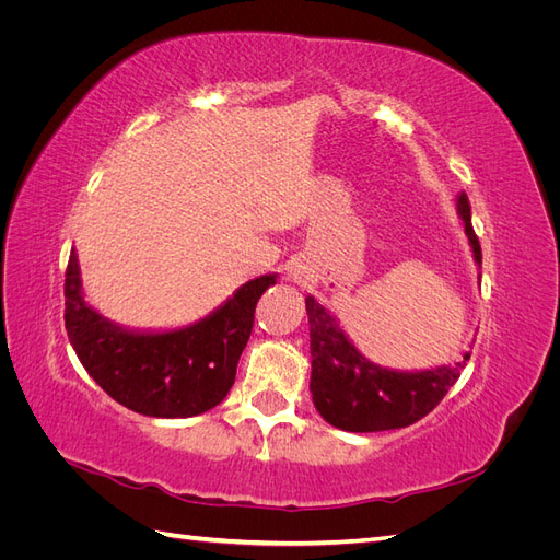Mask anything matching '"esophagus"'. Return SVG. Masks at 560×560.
Listing matches in <instances>:
<instances>
[{"label": "esophagus", "instance_id": "obj_1", "mask_svg": "<svg viewBox=\"0 0 560 560\" xmlns=\"http://www.w3.org/2000/svg\"><path fill=\"white\" fill-rule=\"evenodd\" d=\"M290 280L292 282H299V284H306L308 282V278H311V270H308V266H303V264H296V266H292L290 268Z\"/></svg>", "mask_w": 560, "mask_h": 560}]
</instances>
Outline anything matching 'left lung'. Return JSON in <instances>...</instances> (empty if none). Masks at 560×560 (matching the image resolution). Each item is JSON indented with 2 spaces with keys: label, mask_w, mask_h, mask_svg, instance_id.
I'll use <instances>...</instances> for the list:
<instances>
[{
  "label": "left lung",
  "mask_w": 560,
  "mask_h": 560,
  "mask_svg": "<svg viewBox=\"0 0 560 560\" xmlns=\"http://www.w3.org/2000/svg\"><path fill=\"white\" fill-rule=\"evenodd\" d=\"M457 217L465 226L474 264L481 268V245L471 229V208L465 191L457 194ZM481 280V276H479ZM311 322V395L317 413L346 432H383L413 425L446 397L460 378L465 362L401 371L366 360L338 317L306 296Z\"/></svg>",
  "instance_id": "obj_1"
}]
</instances>
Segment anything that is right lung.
I'll list each match as a JSON object with an SVG mask.
<instances>
[{
	"label": "right lung",
	"mask_w": 560,
	"mask_h": 560,
	"mask_svg": "<svg viewBox=\"0 0 560 560\" xmlns=\"http://www.w3.org/2000/svg\"><path fill=\"white\" fill-rule=\"evenodd\" d=\"M276 280L278 273L247 280L191 325L135 329L86 301L72 247L65 276V329L83 369L112 399L151 418H191L229 395L254 327V308Z\"/></svg>",
	"instance_id": "add662e5"
}]
</instances>
